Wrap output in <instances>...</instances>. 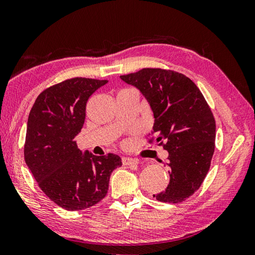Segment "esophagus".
Masks as SVG:
<instances>
[{"mask_svg": "<svg viewBox=\"0 0 255 255\" xmlns=\"http://www.w3.org/2000/svg\"><path fill=\"white\" fill-rule=\"evenodd\" d=\"M123 164L126 166H137L138 165V160L130 158V157H123Z\"/></svg>", "mask_w": 255, "mask_h": 255, "instance_id": "1", "label": "esophagus"}]
</instances>
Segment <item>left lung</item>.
I'll return each instance as SVG.
<instances>
[{
  "label": "left lung",
  "instance_id": "1",
  "mask_svg": "<svg viewBox=\"0 0 255 255\" xmlns=\"http://www.w3.org/2000/svg\"><path fill=\"white\" fill-rule=\"evenodd\" d=\"M120 78L147 99L154 113L156 141L168 151L169 184L154 197L174 204L185 201L200 188L214 154L216 126L210 106L183 73L145 68Z\"/></svg>",
  "mask_w": 255,
  "mask_h": 255
}]
</instances>
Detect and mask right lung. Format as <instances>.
I'll use <instances>...</instances> for the list:
<instances>
[{
    "label": "right lung",
    "instance_id": "right-lung-1",
    "mask_svg": "<svg viewBox=\"0 0 255 255\" xmlns=\"http://www.w3.org/2000/svg\"><path fill=\"white\" fill-rule=\"evenodd\" d=\"M107 80L72 78L38 96L27 119L24 159L39 187L67 211H80L107 195L118 155L95 156L78 148L89 97Z\"/></svg>",
    "mask_w": 255,
    "mask_h": 255
}]
</instances>
